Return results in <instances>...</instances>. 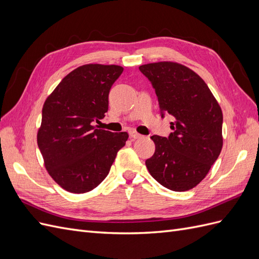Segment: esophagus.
Masks as SVG:
<instances>
[{"label": "esophagus", "instance_id": "obj_1", "mask_svg": "<svg viewBox=\"0 0 259 259\" xmlns=\"http://www.w3.org/2000/svg\"><path fill=\"white\" fill-rule=\"evenodd\" d=\"M130 136H131V138H133V139H139V138H143V137H144L143 135L138 134V133H137L136 131H132V132L130 133Z\"/></svg>", "mask_w": 259, "mask_h": 259}]
</instances>
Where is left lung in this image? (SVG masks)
Instances as JSON below:
<instances>
[{"label":"left lung","mask_w":259,"mask_h":259,"mask_svg":"<svg viewBox=\"0 0 259 259\" xmlns=\"http://www.w3.org/2000/svg\"><path fill=\"white\" fill-rule=\"evenodd\" d=\"M155 91L162 117L168 113V137L151 136L154 154L146 161L151 176L173 191H187L207 175L223 148V112L201 77L177 62L139 67Z\"/></svg>","instance_id":"left-lung-1"}]
</instances>
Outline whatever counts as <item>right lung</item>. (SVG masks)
Wrapping results in <instances>:
<instances>
[{
	"mask_svg": "<svg viewBox=\"0 0 259 259\" xmlns=\"http://www.w3.org/2000/svg\"><path fill=\"white\" fill-rule=\"evenodd\" d=\"M121 66L90 64L66 75L45 100L37 146L49 174L61 188L84 193L109 174L117 151L128 138L93 126L105 117L109 92Z\"/></svg>",
	"mask_w": 259,
	"mask_h": 259,
	"instance_id": "obj_1",
	"label": "right lung"
}]
</instances>
